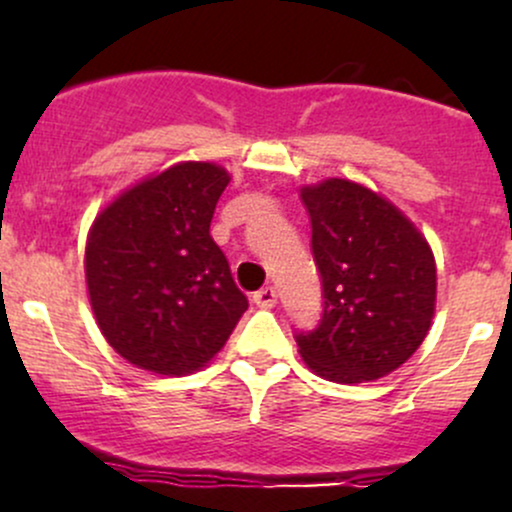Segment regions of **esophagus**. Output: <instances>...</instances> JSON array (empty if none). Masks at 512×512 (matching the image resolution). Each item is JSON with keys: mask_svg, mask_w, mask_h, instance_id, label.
I'll use <instances>...</instances> for the list:
<instances>
[{"mask_svg": "<svg viewBox=\"0 0 512 512\" xmlns=\"http://www.w3.org/2000/svg\"><path fill=\"white\" fill-rule=\"evenodd\" d=\"M252 301L260 305V308H274V305H276V289H274V286H264V289L255 291Z\"/></svg>", "mask_w": 512, "mask_h": 512, "instance_id": "obj_1", "label": "esophagus"}]
</instances>
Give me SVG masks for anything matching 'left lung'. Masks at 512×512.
<instances>
[{
    "mask_svg": "<svg viewBox=\"0 0 512 512\" xmlns=\"http://www.w3.org/2000/svg\"><path fill=\"white\" fill-rule=\"evenodd\" d=\"M322 279L320 322L298 332V354L332 383L378 380L402 366L431 330L436 260L395 204L358 182L301 190Z\"/></svg>",
    "mask_w": 512,
    "mask_h": 512,
    "instance_id": "8db88e82",
    "label": "left lung"
}]
</instances>
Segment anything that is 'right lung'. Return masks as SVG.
<instances>
[{"instance_id":"obj_1","label":"right lung","mask_w":512,"mask_h":512,"mask_svg":"<svg viewBox=\"0 0 512 512\" xmlns=\"http://www.w3.org/2000/svg\"><path fill=\"white\" fill-rule=\"evenodd\" d=\"M231 175L187 161L122 192L93 221L86 284L108 344L137 368L187 375L223 349L248 310L209 236Z\"/></svg>"}]
</instances>
